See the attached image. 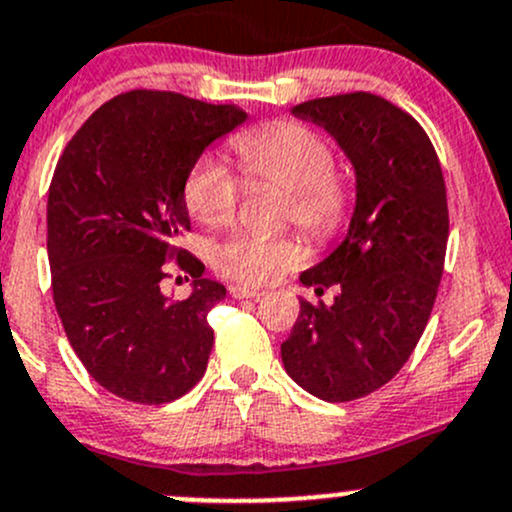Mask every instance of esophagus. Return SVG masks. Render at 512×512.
<instances>
[{"label":"esophagus","instance_id":"obj_1","mask_svg":"<svg viewBox=\"0 0 512 512\" xmlns=\"http://www.w3.org/2000/svg\"><path fill=\"white\" fill-rule=\"evenodd\" d=\"M262 294H265L262 289L245 287V284H233V287H230V297L233 299H260Z\"/></svg>","mask_w":512,"mask_h":512}]
</instances>
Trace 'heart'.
Listing matches in <instances>:
<instances>
[{
	"label": "heart",
	"mask_w": 512,
	"mask_h": 512,
	"mask_svg": "<svg viewBox=\"0 0 512 512\" xmlns=\"http://www.w3.org/2000/svg\"><path fill=\"white\" fill-rule=\"evenodd\" d=\"M247 174L287 191L284 220L297 223L309 240L324 242L343 233L353 211V184L336 171L331 144L299 122H274L245 132L235 142ZM188 213L208 228H225L238 213L240 184L215 157H201L184 184ZM304 245L292 235L242 233L213 250L218 272L242 284H270L304 262Z\"/></svg>",
	"instance_id": "heart-1"
}]
</instances>
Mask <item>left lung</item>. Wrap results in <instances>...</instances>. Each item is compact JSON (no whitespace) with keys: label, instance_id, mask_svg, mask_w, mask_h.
<instances>
[{"label":"left lung","instance_id":"8db88e82","mask_svg":"<svg viewBox=\"0 0 512 512\" xmlns=\"http://www.w3.org/2000/svg\"><path fill=\"white\" fill-rule=\"evenodd\" d=\"M292 115L343 149L355 208L341 245L301 272L304 287L338 294L331 306L299 301L282 363L319 400H358L400 373L427 328L449 240L444 176L422 125L380 95L316 98Z\"/></svg>","mask_w":512,"mask_h":512}]
</instances>
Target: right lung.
I'll list each match as a JSON object with an SVG mask.
<instances>
[{"label": "right lung", "instance_id": "add662e5", "mask_svg": "<svg viewBox=\"0 0 512 512\" xmlns=\"http://www.w3.org/2000/svg\"><path fill=\"white\" fill-rule=\"evenodd\" d=\"M247 120L164 90H129L73 134L48 188V262L56 311L95 383L122 400L164 405L203 378L213 348L208 311L225 297L176 240L191 230V166ZM192 274V294L160 292L165 260Z\"/></svg>", "mask_w": 512, "mask_h": 512}]
</instances>
